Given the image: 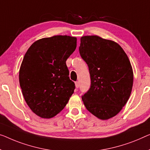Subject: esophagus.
I'll list each match as a JSON object with an SVG mask.
<instances>
[{
	"instance_id": "34e87169",
	"label": "esophagus",
	"mask_w": 150,
	"mask_h": 150,
	"mask_svg": "<svg viewBox=\"0 0 150 150\" xmlns=\"http://www.w3.org/2000/svg\"><path fill=\"white\" fill-rule=\"evenodd\" d=\"M75 87H76V88H78L79 87V81H76L75 83Z\"/></svg>"
}]
</instances>
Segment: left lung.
<instances>
[{
    "label": "left lung",
    "mask_w": 150,
    "mask_h": 150,
    "mask_svg": "<svg viewBox=\"0 0 150 150\" xmlns=\"http://www.w3.org/2000/svg\"><path fill=\"white\" fill-rule=\"evenodd\" d=\"M79 50L91 79L90 88L81 96L85 106L100 119L115 117L132 90L133 73L128 57L117 43L97 35L81 37Z\"/></svg>",
    "instance_id": "left-lung-1"
}]
</instances>
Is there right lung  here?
<instances>
[{
  "mask_svg": "<svg viewBox=\"0 0 150 150\" xmlns=\"http://www.w3.org/2000/svg\"><path fill=\"white\" fill-rule=\"evenodd\" d=\"M77 47V38L55 35L40 39L24 56L19 84L27 104L35 115L50 118L64 108L74 92L66 61Z\"/></svg>",
  "mask_w": 150,
  "mask_h": 150,
  "instance_id": "obj_1",
  "label": "right lung"
}]
</instances>
